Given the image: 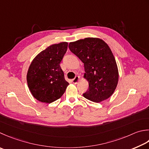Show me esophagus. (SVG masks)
I'll return each instance as SVG.
<instances>
[{
  "mask_svg": "<svg viewBox=\"0 0 149 149\" xmlns=\"http://www.w3.org/2000/svg\"><path fill=\"white\" fill-rule=\"evenodd\" d=\"M79 77L77 76V75H76V76L75 77V78L73 79H72V82L74 83V84H77L79 82Z\"/></svg>",
  "mask_w": 149,
  "mask_h": 149,
  "instance_id": "34e87169",
  "label": "esophagus"
}]
</instances>
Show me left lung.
Returning a JSON list of instances; mask_svg holds the SVG:
<instances>
[{"label":"left lung","instance_id":"1","mask_svg":"<svg viewBox=\"0 0 149 149\" xmlns=\"http://www.w3.org/2000/svg\"><path fill=\"white\" fill-rule=\"evenodd\" d=\"M68 47L84 64V77L89 85L84 97L95 103L109 98L117 86L119 74L116 59L107 44L98 38H85L70 42Z\"/></svg>","mask_w":149,"mask_h":149}]
</instances>
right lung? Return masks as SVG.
Segmentation results:
<instances>
[{
    "label": "right lung",
    "instance_id": "add662e5",
    "mask_svg": "<svg viewBox=\"0 0 149 149\" xmlns=\"http://www.w3.org/2000/svg\"><path fill=\"white\" fill-rule=\"evenodd\" d=\"M68 48V42L49 46L32 61L27 74L28 88L33 97L51 103L65 93L69 83L65 79L60 63Z\"/></svg>",
    "mask_w": 149,
    "mask_h": 149
}]
</instances>
